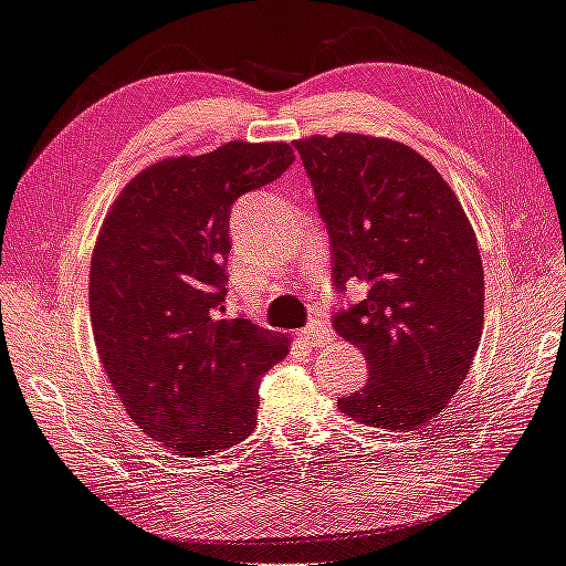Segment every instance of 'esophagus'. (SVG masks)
<instances>
[{"mask_svg": "<svg viewBox=\"0 0 566 566\" xmlns=\"http://www.w3.org/2000/svg\"><path fill=\"white\" fill-rule=\"evenodd\" d=\"M297 339L307 344V347H322V344H327L332 339V329H327L322 322H313L310 327L297 332Z\"/></svg>", "mask_w": 566, "mask_h": 566, "instance_id": "obj_1", "label": "esophagus"}]
</instances>
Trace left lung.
<instances>
[{"label": "left lung", "mask_w": 566, "mask_h": 566, "mask_svg": "<svg viewBox=\"0 0 566 566\" xmlns=\"http://www.w3.org/2000/svg\"><path fill=\"white\" fill-rule=\"evenodd\" d=\"M293 144L332 237L334 283L368 287L334 317L371 371L339 410L371 428L418 430L454 398L481 342L474 227L437 168L406 144L344 132Z\"/></svg>", "instance_id": "left-lung-1"}]
</instances>
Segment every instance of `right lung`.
Masks as SVG:
<instances>
[{
    "label": "right lung",
    "mask_w": 566,
    "mask_h": 566,
    "mask_svg": "<svg viewBox=\"0 0 566 566\" xmlns=\"http://www.w3.org/2000/svg\"><path fill=\"white\" fill-rule=\"evenodd\" d=\"M295 160L291 144L227 142L144 168L114 200L90 261L99 361L129 418L182 457L247 440L259 380L291 339L222 319L229 214Z\"/></svg>",
    "instance_id": "obj_1"
}]
</instances>
